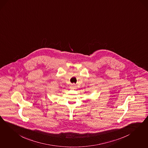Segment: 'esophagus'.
<instances>
[{"instance_id":"obj_1","label":"esophagus","mask_w":148,"mask_h":148,"mask_svg":"<svg viewBox=\"0 0 148 148\" xmlns=\"http://www.w3.org/2000/svg\"><path fill=\"white\" fill-rule=\"evenodd\" d=\"M70 87H71V89H76V86L75 84H72Z\"/></svg>"}]
</instances>
